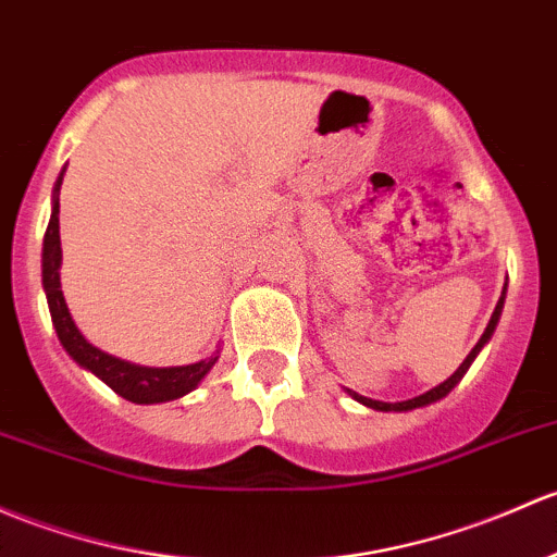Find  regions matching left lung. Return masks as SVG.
Wrapping results in <instances>:
<instances>
[{"instance_id":"obj_1","label":"left lung","mask_w":557,"mask_h":557,"mask_svg":"<svg viewBox=\"0 0 557 557\" xmlns=\"http://www.w3.org/2000/svg\"><path fill=\"white\" fill-rule=\"evenodd\" d=\"M502 307H505V296L499 298V304H496V309H494V314H491V320H488V325H485V331H483V336H480V342L475 344V347H472V352L465 357V362H461L459 368H456V373L450 379H446V382L443 384H437L435 389H430V392H424V395H419V397H413V400H403V403H382V400H371V397H362V395H357V392H352L349 389V395L355 397L357 403H362V406H368V408H376V411H413V408H421V406H430V403H435V400H441V397H446L450 389H454L456 384L461 382V376H465L467 373V368L472 366V360H475L478 357V352L480 349L485 347V342H488L491 338V333H494V327H496V323H499V314H502Z\"/></svg>"}]
</instances>
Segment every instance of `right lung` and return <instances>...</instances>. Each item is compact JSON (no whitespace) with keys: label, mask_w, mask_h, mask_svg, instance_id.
Listing matches in <instances>:
<instances>
[{"label":"right lung","mask_w":557,"mask_h":557,"mask_svg":"<svg viewBox=\"0 0 557 557\" xmlns=\"http://www.w3.org/2000/svg\"><path fill=\"white\" fill-rule=\"evenodd\" d=\"M61 189V178H58L55 191ZM61 234H58V197L52 202V215L50 224L45 232V248H42V283L47 304H50L52 325H55L58 338H61L63 349L79 362L82 368L96 373L101 382H107L116 395H122L125 400L140 403V406H149V403H165L175 400V397H184L186 392L195 389L202 382L205 373L215 366L219 357H208V360L191 362V366H178V368H144L133 366V362L120 360V357H111L101 352L98 347H92L85 336L74 325L72 314H69L66 301L61 294Z\"/></svg>","instance_id":"1"}]
</instances>
